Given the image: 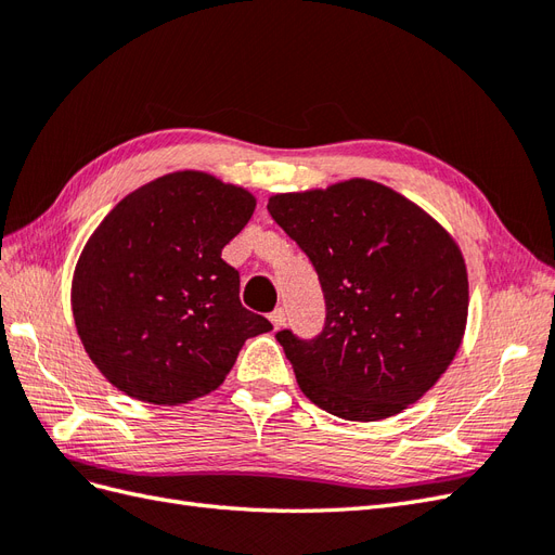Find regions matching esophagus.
Segmentation results:
<instances>
[{"instance_id":"obj_1","label":"esophagus","mask_w":555,"mask_h":555,"mask_svg":"<svg viewBox=\"0 0 555 555\" xmlns=\"http://www.w3.org/2000/svg\"><path fill=\"white\" fill-rule=\"evenodd\" d=\"M268 319H271V324L275 328L284 326V322H287V312H284V308H275L271 314H268Z\"/></svg>"}]
</instances>
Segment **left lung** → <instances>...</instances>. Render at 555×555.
Listing matches in <instances>:
<instances>
[{
    "label": "left lung",
    "mask_w": 555,
    "mask_h": 555,
    "mask_svg": "<svg viewBox=\"0 0 555 555\" xmlns=\"http://www.w3.org/2000/svg\"><path fill=\"white\" fill-rule=\"evenodd\" d=\"M268 212L312 261L326 304L314 338L275 333L300 391L347 422H377L422 398L467 322L465 261L449 233L361 178L278 194Z\"/></svg>",
    "instance_id": "obj_1"
}]
</instances>
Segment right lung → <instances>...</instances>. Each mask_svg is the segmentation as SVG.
I'll use <instances>...</instances> for the list:
<instances>
[{"label": "right lung", "instance_id": "1", "mask_svg": "<svg viewBox=\"0 0 555 555\" xmlns=\"http://www.w3.org/2000/svg\"><path fill=\"white\" fill-rule=\"evenodd\" d=\"M255 196L198 171L143 184L92 233L72 306L82 347L104 377L153 405L215 391L247 338L271 331L243 308L241 275L222 259Z\"/></svg>", "mask_w": 555, "mask_h": 555}]
</instances>
